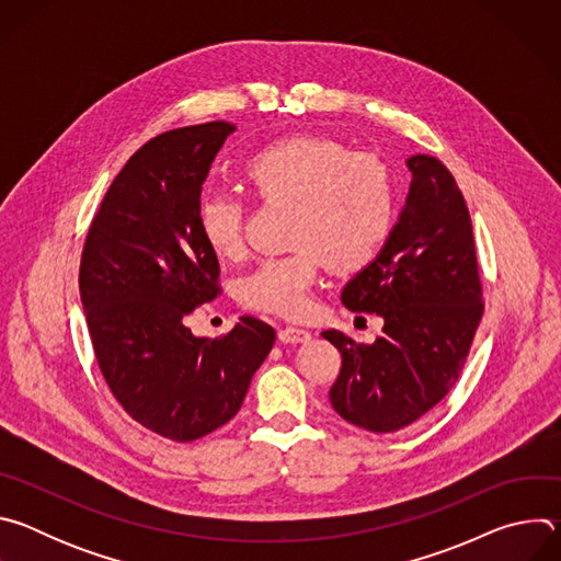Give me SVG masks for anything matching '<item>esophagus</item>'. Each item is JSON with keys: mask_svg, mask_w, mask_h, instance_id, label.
I'll return each instance as SVG.
<instances>
[{"mask_svg": "<svg viewBox=\"0 0 561 561\" xmlns=\"http://www.w3.org/2000/svg\"><path fill=\"white\" fill-rule=\"evenodd\" d=\"M279 342L282 344H304L310 340V333L306 329H299V327H286L279 331Z\"/></svg>", "mask_w": 561, "mask_h": 561, "instance_id": "1", "label": "esophagus"}]
</instances>
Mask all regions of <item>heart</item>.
Segmentation results:
<instances>
[{"instance_id":"1","label":"heart","mask_w":561,"mask_h":561,"mask_svg":"<svg viewBox=\"0 0 561 561\" xmlns=\"http://www.w3.org/2000/svg\"><path fill=\"white\" fill-rule=\"evenodd\" d=\"M253 193L268 204H295L288 255L264 260L239 284V299L262 312L297 317L327 262L342 273L370 266L397 219L394 180L373 152L351 150L324 135H288L257 148L244 162ZM197 230L219 260L242 255L247 206L234 195H204Z\"/></svg>"}]
</instances>
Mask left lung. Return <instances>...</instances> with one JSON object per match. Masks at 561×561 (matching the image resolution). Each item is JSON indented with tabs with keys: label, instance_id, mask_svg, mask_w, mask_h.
Segmentation results:
<instances>
[{
	"label": "left lung",
	"instance_id": "8db88e82",
	"mask_svg": "<svg viewBox=\"0 0 561 561\" xmlns=\"http://www.w3.org/2000/svg\"><path fill=\"white\" fill-rule=\"evenodd\" d=\"M407 206L379 257L342 293L353 312H377L381 337L357 344L324 331L342 355L331 404L346 422L392 433L417 422L455 386L484 314L468 206L450 171L413 154Z\"/></svg>",
	"mask_w": 561,
	"mask_h": 561
}]
</instances>
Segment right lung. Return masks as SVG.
I'll return each mask as SVG.
<instances>
[{
    "instance_id": "1",
    "label": "right lung",
    "mask_w": 561,
    "mask_h": 561,
    "mask_svg": "<svg viewBox=\"0 0 561 561\" xmlns=\"http://www.w3.org/2000/svg\"><path fill=\"white\" fill-rule=\"evenodd\" d=\"M228 122L175 128L146 141L106 191L79 264V295L100 370L144 428L195 442L242 409L275 329L242 317L195 337L186 314L215 299L219 262L197 230L202 184Z\"/></svg>"
}]
</instances>
